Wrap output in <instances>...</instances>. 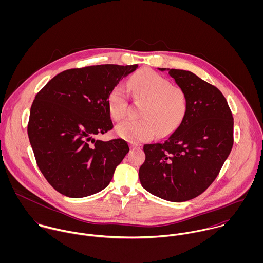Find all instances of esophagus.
Returning <instances> with one entry per match:
<instances>
[{"instance_id": "1", "label": "esophagus", "mask_w": 263, "mask_h": 263, "mask_svg": "<svg viewBox=\"0 0 263 263\" xmlns=\"http://www.w3.org/2000/svg\"><path fill=\"white\" fill-rule=\"evenodd\" d=\"M130 149H132V150H137V149H139V147L132 145V146H130Z\"/></svg>"}]
</instances>
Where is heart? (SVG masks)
<instances>
[{"mask_svg": "<svg viewBox=\"0 0 263 263\" xmlns=\"http://www.w3.org/2000/svg\"><path fill=\"white\" fill-rule=\"evenodd\" d=\"M128 87L139 96L148 99L143 110V119H125L115 127L116 135L133 144L152 139L156 132L166 135L173 132L182 122L187 101L179 88L153 71H142L133 76ZM127 94L123 86L117 85L108 95V108L114 119L119 120L127 112Z\"/></svg>", "mask_w": 263, "mask_h": 263, "instance_id": "obj_1", "label": "heart"}]
</instances>
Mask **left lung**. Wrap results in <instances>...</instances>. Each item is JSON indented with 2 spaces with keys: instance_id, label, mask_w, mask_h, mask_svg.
Segmentation results:
<instances>
[{
  "instance_id": "left-lung-1",
  "label": "left lung",
  "mask_w": 263,
  "mask_h": 263,
  "mask_svg": "<svg viewBox=\"0 0 263 263\" xmlns=\"http://www.w3.org/2000/svg\"><path fill=\"white\" fill-rule=\"evenodd\" d=\"M167 71L183 91L187 109L182 122L162 143L144 145L139 170L142 186L168 201L202 193L218 176L233 147L234 120L221 91L184 70Z\"/></svg>"
}]
</instances>
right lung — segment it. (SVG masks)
Instances as JSON below:
<instances>
[{
  "mask_svg": "<svg viewBox=\"0 0 263 263\" xmlns=\"http://www.w3.org/2000/svg\"><path fill=\"white\" fill-rule=\"evenodd\" d=\"M138 65H100L67 70L35 96L28 137L37 166L60 193L80 198L108 186L128 153L122 139L95 140L113 127L108 95Z\"/></svg>",
  "mask_w": 263,
  "mask_h": 263,
  "instance_id": "1",
  "label": "right lung"
}]
</instances>
